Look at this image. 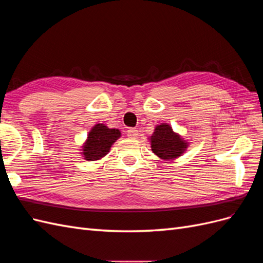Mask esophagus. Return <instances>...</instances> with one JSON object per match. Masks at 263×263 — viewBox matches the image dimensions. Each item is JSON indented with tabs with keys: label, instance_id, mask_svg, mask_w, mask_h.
<instances>
[{
	"label": "esophagus",
	"instance_id": "34e87169",
	"mask_svg": "<svg viewBox=\"0 0 263 263\" xmlns=\"http://www.w3.org/2000/svg\"><path fill=\"white\" fill-rule=\"evenodd\" d=\"M127 136L128 138H137L138 137V130L136 128H129L127 130Z\"/></svg>",
	"mask_w": 263,
	"mask_h": 263
}]
</instances>
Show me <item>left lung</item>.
Returning a JSON list of instances; mask_svg holds the SVG:
<instances>
[{
    "label": "left lung",
    "instance_id": "left-lung-1",
    "mask_svg": "<svg viewBox=\"0 0 263 263\" xmlns=\"http://www.w3.org/2000/svg\"><path fill=\"white\" fill-rule=\"evenodd\" d=\"M151 150L163 160H174L185 153L189 142L174 133L172 127L162 123L155 127L154 134L150 136Z\"/></svg>",
    "mask_w": 263,
    "mask_h": 263
}]
</instances>
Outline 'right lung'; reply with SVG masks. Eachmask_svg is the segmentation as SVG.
I'll use <instances>...</instances> for the list:
<instances>
[{"instance_id": "right-lung-1", "label": "right lung", "mask_w": 263, "mask_h": 263, "mask_svg": "<svg viewBox=\"0 0 263 263\" xmlns=\"http://www.w3.org/2000/svg\"><path fill=\"white\" fill-rule=\"evenodd\" d=\"M122 136L116 128H108L104 124H97L87 134V138L81 149L82 157L87 161L100 160L105 157L114 142Z\"/></svg>"}]
</instances>
